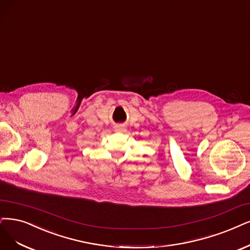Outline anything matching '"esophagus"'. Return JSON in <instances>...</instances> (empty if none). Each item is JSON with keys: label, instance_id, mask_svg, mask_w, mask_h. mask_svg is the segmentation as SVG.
<instances>
[{"label": "esophagus", "instance_id": "34e87169", "mask_svg": "<svg viewBox=\"0 0 250 250\" xmlns=\"http://www.w3.org/2000/svg\"><path fill=\"white\" fill-rule=\"evenodd\" d=\"M116 131H118V132H124V131H125V128L124 126H117V127H116Z\"/></svg>", "mask_w": 250, "mask_h": 250}]
</instances>
